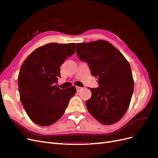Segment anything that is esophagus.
Instances as JSON below:
<instances>
[{"label": "esophagus", "instance_id": "obj_1", "mask_svg": "<svg viewBox=\"0 0 158 158\" xmlns=\"http://www.w3.org/2000/svg\"><path fill=\"white\" fill-rule=\"evenodd\" d=\"M82 89V88H81V87H79V86H76V90H77V92H79Z\"/></svg>", "mask_w": 158, "mask_h": 158}]
</instances>
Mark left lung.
<instances>
[{"label":"left lung","instance_id":"obj_1","mask_svg":"<svg viewBox=\"0 0 158 158\" xmlns=\"http://www.w3.org/2000/svg\"><path fill=\"white\" fill-rule=\"evenodd\" d=\"M78 58L88 64L99 87L89 88L92 97L85 102L89 113L103 125L118 122L127 112L134 91L131 66L110 43L98 40L76 44Z\"/></svg>","mask_w":158,"mask_h":158}]
</instances>
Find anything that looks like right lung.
I'll list each match as a JSON object with an SVG mask.
<instances>
[{
    "label": "right lung",
    "instance_id": "add662e5",
    "mask_svg": "<svg viewBox=\"0 0 158 158\" xmlns=\"http://www.w3.org/2000/svg\"><path fill=\"white\" fill-rule=\"evenodd\" d=\"M75 51V44L51 43L33 51L23 63L18 75L20 100L37 125L47 127L58 121L76 94L75 86L60 89L55 85L60 66Z\"/></svg>",
    "mask_w": 158,
    "mask_h": 158
}]
</instances>
